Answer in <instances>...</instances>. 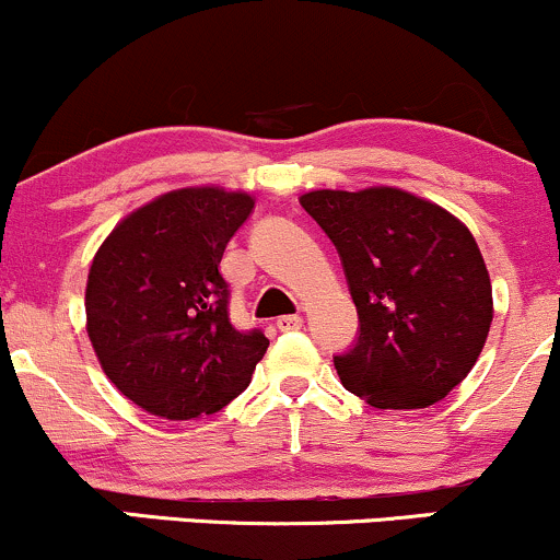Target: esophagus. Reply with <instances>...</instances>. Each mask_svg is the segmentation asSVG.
Segmentation results:
<instances>
[{"mask_svg":"<svg viewBox=\"0 0 560 560\" xmlns=\"http://www.w3.org/2000/svg\"><path fill=\"white\" fill-rule=\"evenodd\" d=\"M276 326H279L281 331H294L302 326V316H298V313H294V316H281L276 320Z\"/></svg>","mask_w":560,"mask_h":560,"instance_id":"obj_1","label":"esophagus"}]
</instances>
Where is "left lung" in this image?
Here are the masks:
<instances>
[{
  "instance_id": "8db88e82",
  "label": "left lung",
  "mask_w": 560,
  "mask_h": 560,
  "mask_svg": "<svg viewBox=\"0 0 560 560\" xmlns=\"http://www.w3.org/2000/svg\"><path fill=\"white\" fill-rule=\"evenodd\" d=\"M324 229L358 307V339L334 355L345 389L382 410L429 408L477 363L492 284L477 242L440 205L392 186L300 197Z\"/></svg>"
}]
</instances>
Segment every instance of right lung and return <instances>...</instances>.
<instances>
[{
    "label": "right lung",
    "mask_w": 560,
    "mask_h": 560,
    "mask_svg": "<svg viewBox=\"0 0 560 560\" xmlns=\"http://www.w3.org/2000/svg\"><path fill=\"white\" fill-rule=\"evenodd\" d=\"M253 197L178 189L120 221L94 255L86 331L102 371L147 413L189 421L247 389L268 350L260 329L229 318L223 249Z\"/></svg>",
    "instance_id": "obj_1"
}]
</instances>
